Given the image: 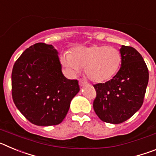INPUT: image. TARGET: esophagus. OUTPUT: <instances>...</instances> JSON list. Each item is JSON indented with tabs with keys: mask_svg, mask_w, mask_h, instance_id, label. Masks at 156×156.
<instances>
[{
	"mask_svg": "<svg viewBox=\"0 0 156 156\" xmlns=\"http://www.w3.org/2000/svg\"><path fill=\"white\" fill-rule=\"evenodd\" d=\"M87 83L86 82V81L84 80H80V81H79V84H80V87H83L84 86V85H86Z\"/></svg>",
	"mask_w": 156,
	"mask_h": 156,
	"instance_id": "34e87169",
	"label": "esophagus"
}]
</instances>
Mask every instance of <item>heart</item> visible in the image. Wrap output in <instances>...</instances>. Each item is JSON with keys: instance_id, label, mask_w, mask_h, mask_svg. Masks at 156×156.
Listing matches in <instances>:
<instances>
[{"instance_id": "heart-1", "label": "heart", "mask_w": 156, "mask_h": 156, "mask_svg": "<svg viewBox=\"0 0 156 156\" xmlns=\"http://www.w3.org/2000/svg\"><path fill=\"white\" fill-rule=\"evenodd\" d=\"M60 62L66 73L74 76L84 67L86 75L95 83L109 80L118 73L122 56L117 48L106 45L79 47L64 53Z\"/></svg>"}]
</instances>
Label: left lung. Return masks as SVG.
<instances>
[{
    "instance_id": "1",
    "label": "left lung",
    "mask_w": 156,
    "mask_h": 156,
    "mask_svg": "<svg viewBox=\"0 0 156 156\" xmlns=\"http://www.w3.org/2000/svg\"><path fill=\"white\" fill-rule=\"evenodd\" d=\"M121 67L105 83L94 85L97 97L94 110L101 120L118 124L129 119L141 107L148 83V70L142 56L132 47L122 45Z\"/></svg>"
}]
</instances>
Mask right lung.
<instances>
[{
	"label": "right lung",
	"instance_id": "right-lung-1",
	"mask_svg": "<svg viewBox=\"0 0 156 156\" xmlns=\"http://www.w3.org/2000/svg\"><path fill=\"white\" fill-rule=\"evenodd\" d=\"M12 88L20 112L32 123L46 126L62 122L80 91L78 81L63 75L58 51L44 43L32 45L17 59Z\"/></svg>",
	"mask_w": 156,
	"mask_h": 156
}]
</instances>
